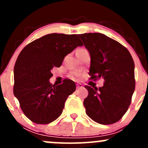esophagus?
Wrapping results in <instances>:
<instances>
[{"label":"esophagus","mask_w":148,"mask_h":148,"mask_svg":"<svg viewBox=\"0 0 148 148\" xmlns=\"http://www.w3.org/2000/svg\"><path fill=\"white\" fill-rule=\"evenodd\" d=\"M83 88V85L81 84H76V89H79V88Z\"/></svg>","instance_id":"1"}]
</instances>
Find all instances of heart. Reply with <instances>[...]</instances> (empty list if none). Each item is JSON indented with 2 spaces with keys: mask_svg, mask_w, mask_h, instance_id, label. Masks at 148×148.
<instances>
[{
  "mask_svg": "<svg viewBox=\"0 0 148 148\" xmlns=\"http://www.w3.org/2000/svg\"><path fill=\"white\" fill-rule=\"evenodd\" d=\"M81 49H78L77 51L81 50ZM80 75H81V73H80L79 71H75V72H72V73H71L70 77L72 78V79H76L78 77H79V76H80Z\"/></svg>",
  "mask_w": 148,
  "mask_h": 148,
  "instance_id": "1",
  "label": "heart"
}]
</instances>
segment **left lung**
Returning a JSON list of instances; mask_svg holds the SVG:
<instances>
[{"label": "left lung", "mask_w": 148, "mask_h": 148, "mask_svg": "<svg viewBox=\"0 0 148 148\" xmlns=\"http://www.w3.org/2000/svg\"><path fill=\"white\" fill-rule=\"evenodd\" d=\"M79 37L90 55V79H104L99 88L85 86L88 91L84 101L86 114L101 125L117 123L128 109L135 90L133 58L126 47L103 34Z\"/></svg>", "instance_id": "1"}]
</instances>
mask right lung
Segmentation results:
<instances>
[{
	"label": "right lung",
	"mask_w": 148,
	"mask_h": 148,
	"mask_svg": "<svg viewBox=\"0 0 148 148\" xmlns=\"http://www.w3.org/2000/svg\"><path fill=\"white\" fill-rule=\"evenodd\" d=\"M79 46L83 43L77 35L51 33L30 42L19 53L14 68L13 92L32 122L45 125L62 114L76 85L68 79L60 85L51 84V70L60 67L64 58Z\"/></svg>",
	"instance_id": "1"
}]
</instances>
